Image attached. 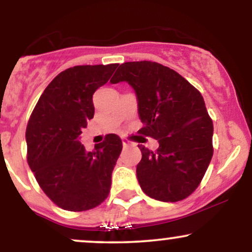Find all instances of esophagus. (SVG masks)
<instances>
[{"label": "esophagus", "mask_w": 252, "mask_h": 252, "mask_svg": "<svg viewBox=\"0 0 252 252\" xmlns=\"http://www.w3.org/2000/svg\"><path fill=\"white\" fill-rule=\"evenodd\" d=\"M122 143H123L124 148H128V147H130L132 144L129 140H126V138H122Z\"/></svg>", "instance_id": "obj_1"}]
</instances>
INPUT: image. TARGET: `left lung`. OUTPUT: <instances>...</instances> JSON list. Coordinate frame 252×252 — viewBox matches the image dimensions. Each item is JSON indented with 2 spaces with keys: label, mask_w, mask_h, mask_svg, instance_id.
<instances>
[{
  "label": "left lung",
  "mask_w": 252,
  "mask_h": 252,
  "mask_svg": "<svg viewBox=\"0 0 252 252\" xmlns=\"http://www.w3.org/2000/svg\"><path fill=\"white\" fill-rule=\"evenodd\" d=\"M126 82L137 98L143 128L155 138L156 152L138 146L136 167L141 189L155 200L175 202L194 192L213 155V124L194 86L167 66L153 62L124 63L110 83Z\"/></svg>",
  "instance_id": "left-lung-1"
}]
</instances>
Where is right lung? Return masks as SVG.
<instances>
[{"instance_id": "right-lung-1", "label": "right lung", "mask_w": 252, "mask_h": 252, "mask_svg": "<svg viewBox=\"0 0 252 252\" xmlns=\"http://www.w3.org/2000/svg\"><path fill=\"white\" fill-rule=\"evenodd\" d=\"M117 66L84 65L63 71L45 89L28 122V164L45 194L63 210L94 209L109 195L122 141L109 134L88 152L79 140L94 118V91L108 83Z\"/></svg>"}]
</instances>
